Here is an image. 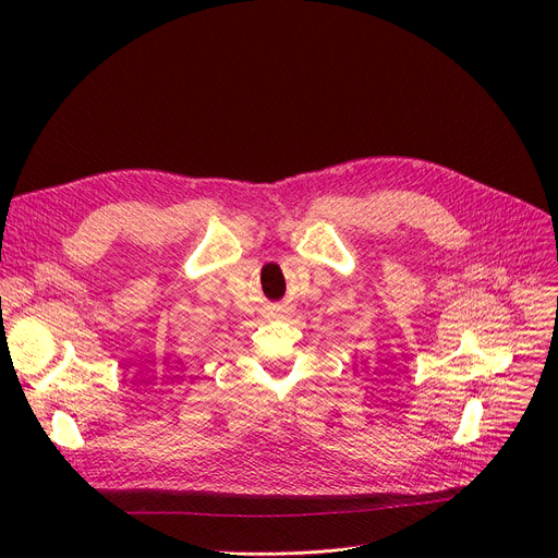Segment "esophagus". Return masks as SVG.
<instances>
[{
	"label": "esophagus",
	"mask_w": 558,
	"mask_h": 558,
	"mask_svg": "<svg viewBox=\"0 0 558 558\" xmlns=\"http://www.w3.org/2000/svg\"><path fill=\"white\" fill-rule=\"evenodd\" d=\"M269 310H271V316H276V318H282V316L289 314V307L282 305V303H274Z\"/></svg>",
	"instance_id": "1"
}]
</instances>
